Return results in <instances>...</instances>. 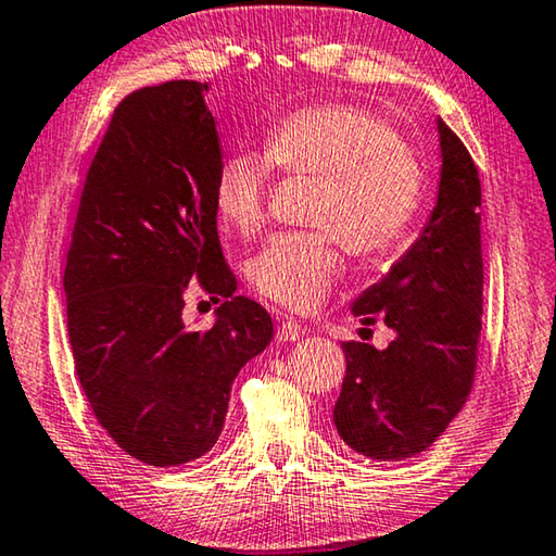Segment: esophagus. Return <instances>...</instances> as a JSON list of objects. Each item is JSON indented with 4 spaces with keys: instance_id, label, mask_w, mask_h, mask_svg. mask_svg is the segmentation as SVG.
Instances as JSON below:
<instances>
[{
    "instance_id": "esophagus-1",
    "label": "esophagus",
    "mask_w": 556,
    "mask_h": 556,
    "mask_svg": "<svg viewBox=\"0 0 556 556\" xmlns=\"http://www.w3.org/2000/svg\"><path fill=\"white\" fill-rule=\"evenodd\" d=\"M276 319H278L276 337L280 342H295V339H300V334H303V327H300L298 319L288 315H276Z\"/></svg>"
}]
</instances>
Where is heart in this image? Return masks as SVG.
<instances>
[{"mask_svg": "<svg viewBox=\"0 0 556 556\" xmlns=\"http://www.w3.org/2000/svg\"><path fill=\"white\" fill-rule=\"evenodd\" d=\"M273 168L319 180L313 224L323 231L278 233L249 261V283L288 309H313L342 273V243L356 258L391 251L422 198L415 151L376 112L313 104L273 126L261 153L219 165L214 207L233 231L256 233L266 217Z\"/></svg>", "mask_w": 556, "mask_h": 556, "instance_id": "b5f03b06", "label": "heart"}]
</instances>
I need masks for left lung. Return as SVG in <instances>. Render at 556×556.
Listing matches in <instances>:
<instances>
[{
    "instance_id": "1",
    "label": "left lung",
    "mask_w": 556,
    "mask_h": 556,
    "mask_svg": "<svg viewBox=\"0 0 556 556\" xmlns=\"http://www.w3.org/2000/svg\"><path fill=\"white\" fill-rule=\"evenodd\" d=\"M440 190L425 229L391 270L354 300L364 325L383 319L386 349L344 342L334 425L354 452L401 462L425 452L471 393L483 315L481 180L469 151L437 119Z\"/></svg>"
}]
</instances>
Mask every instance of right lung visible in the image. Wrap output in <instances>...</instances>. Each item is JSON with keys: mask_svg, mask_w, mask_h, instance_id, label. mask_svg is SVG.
<instances>
[{"mask_svg": "<svg viewBox=\"0 0 556 556\" xmlns=\"http://www.w3.org/2000/svg\"><path fill=\"white\" fill-rule=\"evenodd\" d=\"M207 83L124 97L83 188L65 263L75 374L106 434L151 466H180L219 440L231 383L273 339L222 256L214 180L222 149ZM223 298L215 325L181 319L187 290Z\"/></svg>", "mask_w": 556, "mask_h": 556, "instance_id": "right-lung-1", "label": "right lung"}]
</instances>
